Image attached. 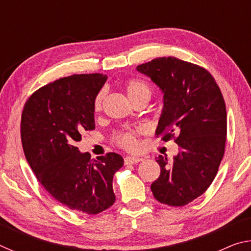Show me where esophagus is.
Here are the masks:
<instances>
[{
  "mask_svg": "<svg viewBox=\"0 0 251 251\" xmlns=\"http://www.w3.org/2000/svg\"><path fill=\"white\" fill-rule=\"evenodd\" d=\"M142 157H134V156H127L125 157V164L126 165H134L137 164L139 161H142Z\"/></svg>",
  "mask_w": 251,
  "mask_h": 251,
  "instance_id": "esophagus-1",
  "label": "esophagus"
}]
</instances>
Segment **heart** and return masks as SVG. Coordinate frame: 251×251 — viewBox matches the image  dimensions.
Masks as SVG:
<instances>
[{"label": "heart", "mask_w": 251, "mask_h": 251, "mask_svg": "<svg viewBox=\"0 0 251 251\" xmlns=\"http://www.w3.org/2000/svg\"><path fill=\"white\" fill-rule=\"evenodd\" d=\"M125 90L127 95L130 99L131 101L135 100L141 99V97H151V87L148 86L146 82L139 78H131L128 79L125 83ZM105 99V91L101 90L94 99V109L100 110L101 106H103V101ZM142 128L137 127V128H127L123 130H118L113 136V141L115 142L118 146H121L125 150L134 151L138 147V136L141 134Z\"/></svg>", "instance_id": "1"}]
</instances>
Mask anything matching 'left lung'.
Wrapping results in <instances>:
<instances>
[{"label": "left lung", "instance_id": "1", "mask_svg": "<svg viewBox=\"0 0 251 251\" xmlns=\"http://www.w3.org/2000/svg\"><path fill=\"white\" fill-rule=\"evenodd\" d=\"M164 94L156 135L164 141L176 135L178 154L169 163L158 156L160 175L152 182L154 197L168 206H185L206 192L225 152L226 105L211 74L176 57H158L138 65Z\"/></svg>", "mask_w": 251, "mask_h": 251}]
</instances>
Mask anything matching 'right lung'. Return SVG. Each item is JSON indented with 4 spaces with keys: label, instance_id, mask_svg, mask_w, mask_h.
<instances>
[{
    "label": "right lung",
    "instance_id": "1",
    "mask_svg": "<svg viewBox=\"0 0 251 251\" xmlns=\"http://www.w3.org/2000/svg\"><path fill=\"white\" fill-rule=\"evenodd\" d=\"M103 74H75L34 92L24 105L21 138L42 186L70 209L95 215L115 202L113 177L124 165L116 152L92 159L75 144L95 129L94 99Z\"/></svg>",
    "mask_w": 251,
    "mask_h": 251
}]
</instances>
